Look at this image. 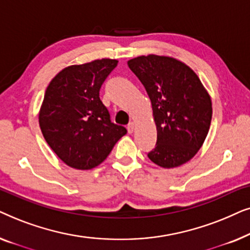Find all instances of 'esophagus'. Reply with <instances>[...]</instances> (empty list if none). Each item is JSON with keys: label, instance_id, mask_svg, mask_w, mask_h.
Segmentation results:
<instances>
[{"label": "esophagus", "instance_id": "obj_1", "mask_svg": "<svg viewBox=\"0 0 250 250\" xmlns=\"http://www.w3.org/2000/svg\"><path fill=\"white\" fill-rule=\"evenodd\" d=\"M134 127H135L134 123H129V124L127 125V131H128L129 134H132V133L134 132Z\"/></svg>", "mask_w": 250, "mask_h": 250}]
</instances>
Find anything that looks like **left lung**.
<instances>
[{
  "label": "left lung",
  "instance_id": "obj_1",
  "mask_svg": "<svg viewBox=\"0 0 250 250\" xmlns=\"http://www.w3.org/2000/svg\"><path fill=\"white\" fill-rule=\"evenodd\" d=\"M127 64L152 104L157 145L149 159L163 168L179 167L201 148L209 131L211 100L199 77L172 57H136Z\"/></svg>",
  "mask_w": 250,
  "mask_h": 250
}]
</instances>
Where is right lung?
Wrapping results in <instances>:
<instances>
[{
	"instance_id": "right-lung-1",
	"label": "right lung",
	"mask_w": 250,
	"mask_h": 250,
	"mask_svg": "<svg viewBox=\"0 0 250 250\" xmlns=\"http://www.w3.org/2000/svg\"><path fill=\"white\" fill-rule=\"evenodd\" d=\"M116 59L73 64L47 86L39 123L54 153L71 168L92 169L104 162L127 131L110 121L99 97L101 85L115 69Z\"/></svg>"
}]
</instances>
